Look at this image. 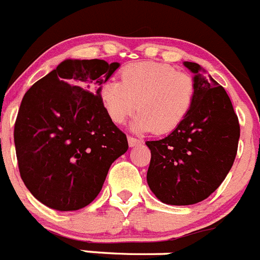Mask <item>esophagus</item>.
Masks as SVG:
<instances>
[{"label": "esophagus", "mask_w": 260, "mask_h": 260, "mask_svg": "<svg viewBox=\"0 0 260 260\" xmlns=\"http://www.w3.org/2000/svg\"><path fill=\"white\" fill-rule=\"evenodd\" d=\"M142 141L139 139H135V137H131V136H128V145H129L131 147H135V146H139V145H141Z\"/></svg>", "instance_id": "1"}]
</instances>
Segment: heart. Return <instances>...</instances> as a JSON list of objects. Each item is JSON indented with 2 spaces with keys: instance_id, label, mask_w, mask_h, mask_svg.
Listing matches in <instances>:
<instances>
[{
  "instance_id": "obj_1",
  "label": "heart",
  "mask_w": 260,
  "mask_h": 260,
  "mask_svg": "<svg viewBox=\"0 0 260 260\" xmlns=\"http://www.w3.org/2000/svg\"><path fill=\"white\" fill-rule=\"evenodd\" d=\"M196 85L186 74L158 62H136L123 69L120 81L110 79L100 88V100L110 120L121 124L136 109V132L163 135L176 129L190 113Z\"/></svg>"
}]
</instances>
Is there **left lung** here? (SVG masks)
Instances as JSON below:
<instances>
[{
    "mask_svg": "<svg viewBox=\"0 0 260 260\" xmlns=\"http://www.w3.org/2000/svg\"><path fill=\"white\" fill-rule=\"evenodd\" d=\"M194 74L193 106L186 119L167 137L146 141L151 151L146 180L160 202L188 206L214 193L232 168L240 124L223 86L194 62H184Z\"/></svg>",
    "mask_w": 260,
    "mask_h": 260,
    "instance_id": "8db88e82",
    "label": "left lung"
}]
</instances>
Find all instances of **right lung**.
Instances as JSON below:
<instances>
[{"label":"right lung","mask_w":260,"mask_h":260,"mask_svg":"<svg viewBox=\"0 0 260 260\" xmlns=\"http://www.w3.org/2000/svg\"><path fill=\"white\" fill-rule=\"evenodd\" d=\"M119 67L102 59H66L23 97L14 128L20 177L50 209L89 205L110 166L128 150L127 137L100 100V88Z\"/></svg>","instance_id":"add662e5"}]
</instances>
